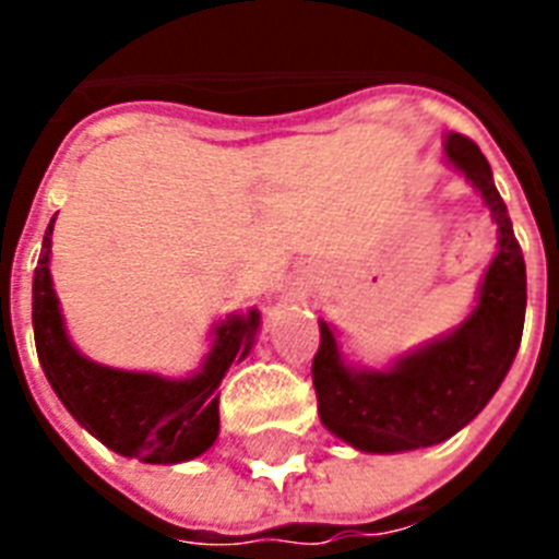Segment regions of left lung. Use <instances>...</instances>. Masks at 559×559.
<instances>
[{
    "label": "left lung",
    "mask_w": 559,
    "mask_h": 559,
    "mask_svg": "<svg viewBox=\"0 0 559 559\" xmlns=\"http://www.w3.org/2000/svg\"><path fill=\"white\" fill-rule=\"evenodd\" d=\"M443 153L493 214L499 252L487 266L478 305L464 324L403 354L382 371L348 366L331 324L319 322L322 340L313 357L319 417L359 452H406L452 438L490 403L520 350L528 293L525 258L508 205L476 142L447 133Z\"/></svg>",
    "instance_id": "left-lung-1"
}]
</instances>
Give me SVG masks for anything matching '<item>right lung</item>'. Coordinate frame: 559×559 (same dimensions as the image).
<instances>
[{"instance_id": "obj_1", "label": "right lung", "mask_w": 559, "mask_h": 559, "mask_svg": "<svg viewBox=\"0 0 559 559\" xmlns=\"http://www.w3.org/2000/svg\"><path fill=\"white\" fill-rule=\"evenodd\" d=\"M51 231L43 237L37 270H34V342L39 366L69 415L118 455L144 464H179L191 461L217 441L219 432V382L235 357L252 350L261 313L228 316L214 328V345L202 368L186 380L159 373L121 371L98 366L74 348L66 333L60 301L51 287Z\"/></svg>"}]
</instances>
